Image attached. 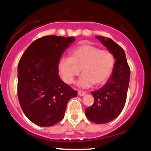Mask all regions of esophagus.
<instances>
[{
  "instance_id": "1",
  "label": "esophagus",
  "mask_w": 151,
  "mask_h": 151,
  "mask_svg": "<svg viewBox=\"0 0 151 151\" xmlns=\"http://www.w3.org/2000/svg\"><path fill=\"white\" fill-rule=\"evenodd\" d=\"M78 94L79 96H82L85 95V94H86V93H85V91H78Z\"/></svg>"
}]
</instances>
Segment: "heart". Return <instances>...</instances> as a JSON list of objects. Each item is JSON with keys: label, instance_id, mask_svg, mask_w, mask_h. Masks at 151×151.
Segmentation results:
<instances>
[{"label": "heart", "instance_id": "1", "mask_svg": "<svg viewBox=\"0 0 151 151\" xmlns=\"http://www.w3.org/2000/svg\"><path fill=\"white\" fill-rule=\"evenodd\" d=\"M70 57L61 58L58 70L63 81L67 84L73 83L75 76L81 72L82 75L77 82L81 88L91 87L94 83L101 85L108 80L115 65L114 55L108 50L83 44L74 48Z\"/></svg>", "mask_w": 151, "mask_h": 151}]
</instances>
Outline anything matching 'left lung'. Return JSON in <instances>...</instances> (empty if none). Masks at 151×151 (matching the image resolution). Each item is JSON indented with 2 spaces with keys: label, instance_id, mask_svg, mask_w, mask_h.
Wrapping results in <instances>:
<instances>
[{
  "label": "left lung",
  "instance_id": "obj_1",
  "mask_svg": "<svg viewBox=\"0 0 151 151\" xmlns=\"http://www.w3.org/2000/svg\"><path fill=\"white\" fill-rule=\"evenodd\" d=\"M115 58V65L106 83L99 90L91 92L94 101L85 109L88 120L96 124L112 121L122 112L127 100L130 81V68L124 50L109 38L96 37Z\"/></svg>",
  "mask_w": 151,
  "mask_h": 151
}]
</instances>
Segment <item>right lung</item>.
<instances>
[{
    "label": "right lung",
    "instance_id": "obj_1",
    "mask_svg": "<svg viewBox=\"0 0 151 151\" xmlns=\"http://www.w3.org/2000/svg\"><path fill=\"white\" fill-rule=\"evenodd\" d=\"M73 37L45 36L35 40L18 65V98L25 115L40 127H51L64 118L68 101L77 91L61 80L58 63Z\"/></svg>",
    "mask_w": 151,
    "mask_h": 151
}]
</instances>
